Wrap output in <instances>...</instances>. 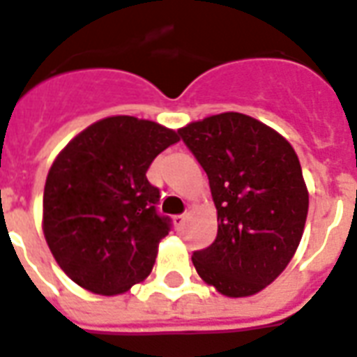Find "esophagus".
Returning a JSON list of instances; mask_svg holds the SVG:
<instances>
[{
    "label": "esophagus",
    "instance_id": "1",
    "mask_svg": "<svg viewBox=\"0 0 357 357\" xmlns=\"http://www.w3.org/2000/svg\"><path fill=\"white\" fill-rule=\"evenodd\" d=\"M185 220H187V216H185V214H178V216H174L172 218L174 225H176V229H178V231H181V229H183Z\"/></svg>",
    "mask_w": 357,
    "mask_h": 357
}]
</instances>
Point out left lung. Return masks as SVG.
Listing matches in <instances>:
<instances>
[{
  "mask_svg": "<svg viewBox=\"0 0 357 357\" xmlns=\"http://www.w3.org/2000/svg\"><path fill=\"white\" fill-rule=\"evenodd\" d=\"M178 133L207 172L218 211L216 240L194 251V268L222 295L259 294L294 259L308 216V188L294 146L236 112L211 115Z\"/></svg>",
  "mask_w": 357,
  "mask_h": 357,
  "instance_id": "1",
  "label": "left lung"
}]
</instances>
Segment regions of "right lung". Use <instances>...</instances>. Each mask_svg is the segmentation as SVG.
I'll use <instances>...</instances> for the list:
<instances>
[{
    "label": "right lung",
    "instance_id": "1",
    "mask_svg": "<svg viewBox=\"0 0 357 357\" xmlns=\"http://www.w3.org/2000/svg\"><path fill=\"white\" fill-rule=\"evenodd\" d=\"M178 133L130 115L97 121L58 153L43 188V236L69 279L119 295L150 275L170 220L146 179Z\"/></svg>",
    "mask_w": 357,
    "mask_h": 357
}]
</instances>
